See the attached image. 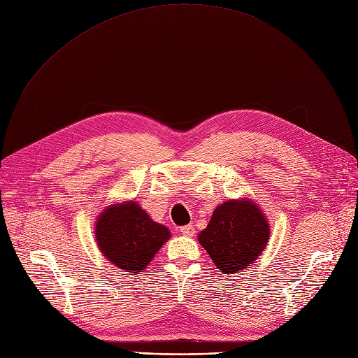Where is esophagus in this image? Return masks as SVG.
<instances>
[{
	"mask_svg": "<svg viewBox=\"0 0 358 358\" xmlns=\"http://www.w3.org/2000/svg\"><path fill=\"white\" fill-rule=\"evenodd\" d=\"M180 232L184 237H193L194 234V228L192 225H184L180 228Z\"/></svg>",
	"mask_w": 358,
	"mask_h": 358,
	"instance_id": "34e87169",
	"label": "esophagus"
}]
</instances>
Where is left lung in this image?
I'll return each instance as SVG.
<instances>
[{
	"mask_svg": "<svg viewBox=\"0 0 358 358\" xmlns=\"http://www.w3.org/2000/svg\"><path fill=\"white\" fill-rule=\"evenodd\" d=\"M268 240L269 224L250 199L229 200L217 206L199 234V243L215 266L225 273H236L256 263Z\"/></svg>",
	"mask_w": 358,
	"mask_h": 358,
	"instance_id": "1",
	"label": "left lung"
}]
</instances>
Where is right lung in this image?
<instances>
[{
	"instance_id": "right-lung-1",
	"label": "right lung",
	"mask_w": 358,
	"mask_h": 358,
	"mask_svg": "<svg viewBox=\"0 0 358 358\" xmlns=\"http://www.w3.org/2000/svg\"><path fill=\"white\" fill-rule=\"evenodd\" d=\"M96 241L102 255L126 272H142L169 238L166 227L152 221L134 201L108 208L96 221Z\"/></svg>"
}]
</instances>
